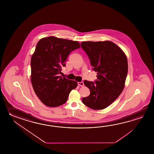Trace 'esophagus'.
Wrapping results in <instances>:
<instances>
[{
  "label": "esophagus",
  "instance_id": "esophagus-1",
  "mask_svg": "<svg viewBox=\"0 0 154 154\" xmlns=\"http://www.w3.org/2000/svg\"><path fill=\"white\" fill-rule=\"evenodd\" d=\"M78 85H79V86H83L84 84V82H78Z\"/></svg>",
  "mask_w": 154,
  "mask_h": 154
}]
</instances>
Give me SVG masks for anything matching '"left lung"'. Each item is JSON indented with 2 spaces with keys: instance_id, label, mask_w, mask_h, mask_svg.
I'll return each instance as SVG.
<instances>
[{
  "instance_id": "left-lung-1",
  "label": "left lung",
  "mask_w": 154,
  "mask_h": 154,
  "mask_svg": "<svg viewBox=\"0 0 154 154\" xmlns=\"http://www.w3.org/2000/svg\"><path fill=\"white\" fill-rule=\"evenodd\" d=\"M81 47L97 72L94 82L84 80L90 95L82 103L95 110L103 109L112 104L125 88L128 73V60L124 52L111 41L82 42Z\"/></svg>"
}]
</instances>
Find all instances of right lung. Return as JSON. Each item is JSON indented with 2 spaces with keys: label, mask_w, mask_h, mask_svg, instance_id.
Masks as SVG:
<instances>
[{
  "label": "right lung",
  "mask_w": 154,
  "mask_h": 154,
  "mask_svg": "<svg viewBox=\"0 0 154 154\" xmlns=\"http://www.w3.org/2000/svg\"><path fill=\"white\" fill-rule=\"evenodd\" d=\"M78 41L50 36L40 39L31 57V81L37 97L52 107L65 103L77 82L59 76L69 53L80 48Z\"/></svg>",
  "instance_id": "1"
}]
</instances>
